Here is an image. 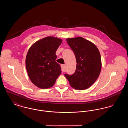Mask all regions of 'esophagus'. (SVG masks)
I'll return each mask as SVG.
<instances>
[{
    "label": "esophagus",
    "mask_w": 128,
    "mask_h": 128,
    "mask_svg": "<svg viewBox=\"0 0 128 128\" xmlns=\"http://www.w3.org/2000/svg\"><path fill=\"white\" fill-rule=\"evenodd\" d=\"M65 64H62L61 65V69L62 71H65Z\"/></svg>",
    "instance_id": "obj_1"
}]
</instances>
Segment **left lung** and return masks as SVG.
Returning <instances> with one entry per match:
<instances>
[{"label": "left lung", "instance_id": "8db88e82", "mask_svg": "<svg viewBox=\"0 0 128 128\" xmlns=\"http://www.w3.org/2000/svg\"><path fill=\"white\" fill-rule=\"evenodd\" d=\"M76 60V69L72 75L65 74L75 89L85 90L96 81L100 74L102 62L99 51L91 41L82 37L67 38Z\"/></svg>", "mask_w": 128, "mask_h": 128}]
</instances>
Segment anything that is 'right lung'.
<instances>
[{"label":"right lung","mask_w":128,"mask_h":128,"mask_svg":"<svg viewBox=\"0 0 128 128\" xmlns=\"http://www.w3.org/2000/svg\"><path fill=\"white\" fill-rule=\"evenodd\" d=\"M62 40L48 36L33 44L27 53L25 64L32 82L41 89L52 87L61 73V67L56 60V50Z\"/></svg>","instance_id":"right-lung-1"}]
</instances>
